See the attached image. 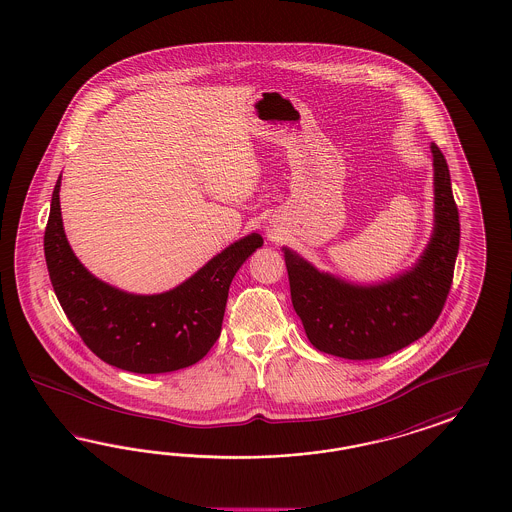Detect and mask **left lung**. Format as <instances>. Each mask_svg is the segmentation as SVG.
Returning <instances> with one entry per match:
<instances>
[{
	"label": "left lung",
	"instance_id": "8db88e82",
	"mask_svg": "<svg viewBox=\"0 0 512 512\" xmlns=\"http://www.w3.org/2000/svg\"><path fill=\"white\" fill-rule=\"evenodd\" d=\"M435 229L417 264L379 284L322 273L284 247L292 305L313 347L341 359H381L425 336L448 298L459 250V212L444 155L431 144Z\"/></svg>",
	"mask_w": 512,
	"mask_h": 512
}]
</instances>
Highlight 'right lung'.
<instances>
[{"mask_svg": "<svg viewBox=\"0 0 512 512\" xmlns=\"http://www.w3.org/2000/svg\"><path fill=\"white\" fill-rule=\"evenodd\" d=\"M53 191L43 248L51 284L66 317L98 359L134 374H165L203 359L222 332L229 284L256 248L250 233L169 292L140 296L98 281L79 262Z\"/></svg>", "mask_w": 512, "mask_h": 512, "instance_id": "obj_1", "label": "right lung"}]
</instances>
